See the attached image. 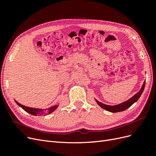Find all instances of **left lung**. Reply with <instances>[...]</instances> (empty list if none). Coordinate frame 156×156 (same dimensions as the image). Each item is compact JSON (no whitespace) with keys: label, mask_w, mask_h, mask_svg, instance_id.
Instances as JSON below:
<instances>
[{"label":"left lung","mask_w":156,"mask_h":156,"mask_svg":"<svg viewBox=\"0 0 156 156\" xmlns=\"http://www.w3.org/2000/svg\"><path fill=\"white\" fill-rule=\"evenodd\" d=\"M145 87V81L144 82L142 87H141L140 90L136 93V94L131 97L130 99H129L128 100H127L123 103H120L119 105H105L103 104V103L98 101L97 100H95L97 102V103L98 104L99 106H100L103 109H105L107 111H109L111 112H121V111H124L125 110H126L127 108H128L129 107H131L132 105L134 103H135L136 101H137L139 98L140 97L141 94H142L144 88Z\"/></svg>","instance_id":"1"}]
</instances>
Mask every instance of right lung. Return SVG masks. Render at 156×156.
Masks as SVG:
<instances>
[{
    "mask_svg": "<svg viewBox=\"0 0 156 156\" xmlns=\"http://www.w3.org/2000/svg\"><path fill=\"white\" fill-rule=\"evenodd\" d=\"M16 103L17 104L21 107L23 110H25L26 112L30 113L32 115H34V116H40V115H43L44 114H45V111H47V114H51V113L55 111L56 108L58 107V105H55L49 107V108H45V109H41V108H32V107H26L25 105H21V103H18L17 101H16Z\"/></svg>",
    "mask_w": 156,
    "mask_h": 156,
    "instance_id": "right-lung-1",
    "label": "right lung"
}]
</instances>
